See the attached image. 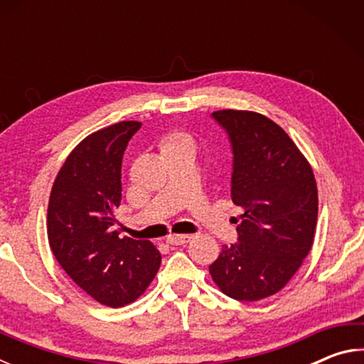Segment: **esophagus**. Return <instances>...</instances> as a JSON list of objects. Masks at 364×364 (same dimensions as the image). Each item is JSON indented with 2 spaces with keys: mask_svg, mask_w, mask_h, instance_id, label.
Segmentation results:
<instances>
[{
  "mask_svg": "<svg viewBox=\"0 0 364 364\" xmlns=\"http://www.w3.org/2000/svg\"><path fill=\"white\" fill-rule=\"evenodd\" d=\"M189 236H186V234H170V236L165 239L167 241V244L170 245H183L189 242Z\"/></svg>",
  "mask_w": 364,
  "mask_h": 364,
  "instance_id": "obj_1",
  "label": "esophagus"
}]
</instances>
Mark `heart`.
Listing matches in <instances>:
<instances>
[{"label":"heart","mask_w":364,"mask_h":364,"mask_svg":"<svg viewBox=\"0 0 364 364\" xmlns=\"http://www.w3.org/2000/svg\"><path fill=\"white\" fill-rule=\"evenodd\" d=\"M184 147H189V149H194V141L189 136L188 133L184 132H170L165 134V136L159 141V149L160 154H168L178 149H184Z\"/></svg>","instance_id":"b5f03b06"}]
</instances>
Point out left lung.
Here are the masks:
<instances>
[{
  "label": "left lung",
  "mask_w": 364,
  "mask_h": 364,
  "mask_svg": "<svg viewBox=\"0 0 364 364\" xmlns=\"http://www.w3.org/2000/svg\"><path fill=\"white\" fill-rule=\"evenodd\" d=\"M212 117L230 134L231 199L244 213L239 242L223 245L208 271L228 297L257 301L278 294L310 254L316 180L291 136L268 117L234 109Z\"/></svg>",
  "instance_id": "1"
}]
</instances>
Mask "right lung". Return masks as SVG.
I'll use <instances>...</instances> for the list:
<instances>
[{
	"mask_svg": "<svg viewBox=\"0 0 364 364\" xmlns=\"http://www.w3.org/2000/svg\"><path fill=\"white\" fill-rule=\"evenodd\" d=\"M141 122H119L75 146L54 180L48 204V241L70 279L96 301L132 304L156 278L159 250L149 241L119 237L122 159Z\"/></svg>",
	"mask_w": 364,
	"mask_h": 364,
	"instance_id": "obj_1",
	"label": "right lung"
}]
</instances>
